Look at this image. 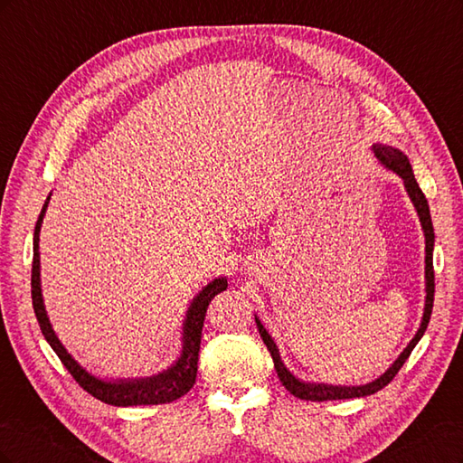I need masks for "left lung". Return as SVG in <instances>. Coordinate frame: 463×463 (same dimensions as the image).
I'll return each mask as SVG.
<instances>
[{"instance_id": "left-lung-1", "label": "left lung", "mask_w": 463, "mask_h": 463, "mask_svg": "<svg viewBox=\"0 0 463 463\" xmlns=\"http://www.w3.org/2000/svg\"><path fill=\"white\" fill-rule=\"evenodd\" d=\"M371 150L374 152V156L381 164L384 170L396 174L402 184L405 193L415 208L419 223H421V230L425 235V305H423V317H421V325H419L417 332L413 338L410 340V344L405 345L403 352L396 357V361L381 374L376 376L374 381L367 383V384H357V386H342V384H328V383H309L303 381L301 376H298L293 373L279 355V349L272 338V334H269V330L264 328V325L260 322L259 315H255V322L257 328L260 332V338L269 347V352L272 355L274 361V369L279 376V381L286 386V390H289L293 396L301 398V400H311V402H325V400H349V398H365L374 394V392L383 390L392 378L398 374V371L402 369V365L405 363V359L410 357V354L413 352V347L417 345V342L423 338V334L427 330V325L430 320V313H432V301H434V272H432V249H434V230H432V222H430V210H429V203L425 199L423 191L419 189V184L415 181L411 164L408 160L405 154L390 145H383V143H374L371 146Z\"/></svg>"}]
</instances>
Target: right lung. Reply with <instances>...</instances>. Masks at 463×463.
<instances>
[{
  "label": "right lung",
  "mask_w": 463,
  "mask_h": 463,
  "mask_svg": "<svg viewBox=\"0 0 463 463\" xmlns=\"http://www.w3.org/2000/svg\"><path fill=\"white\" fill-rule=\"evenodd\" d=\"M52 199V193L40 210V216L34 228V240H33V307L38 318V325L42 334H44L46 342L53 349L65 369L73 374L75 381L85 388L89 394L96 400H100L109 405H156V403H170L181 396H185L193 388L194 378H197V365H199V349H201V332L203 322L208 309V303L213 301L214 296L228 288V278L218 276L210 279L203 289L193 296L185 317L184 325H181V347L179 354L174 359L170 367H165L158 373L148 376H119V378H108L89 371L82 363H79L73 354L63 345L60 335L55 334L46 305L44 296H42V278H40V230L42 222H44L46 210Z\"/></svg>",
  "instance_id": "add662e5"
}]
</instances>
